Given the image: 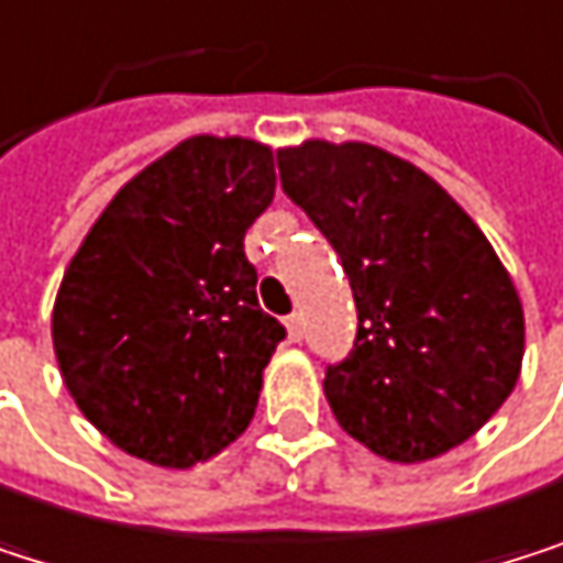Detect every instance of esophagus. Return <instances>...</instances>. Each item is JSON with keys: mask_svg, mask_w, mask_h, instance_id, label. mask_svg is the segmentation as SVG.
<instances>
[{"mask_svg": "<svg viewBox=\"0 0 563 563\" xmlns=\"http://www.w3.org/2000/svg\"><path fill=\"white\" fill-rule=\"evenodd\" d=\"M287 333H290L294 343L303 340V317H300V313H290V317H287Z\"/></svg>", "mask_w": 563, "mask_h": 563, "instance_id": "esophagus-1", "label": "esophagus"}]
</instances>
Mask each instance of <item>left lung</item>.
Masks as SVG:
<instances>
[{
    "instance_id": "8db88e82",
    "label": "left lung",
    "mask_w": 563,
    "mask_h": 563,
    "mask_svg": "<svg viewBox=\"0 0 563 563\" xmlns=\"http://www.w3.org/2000/svg\"><path fill=\"white\" fill-rule=\"evenodd\" d=\"M276 167L353 287L356 343L323 379L343 432L402 465L472 439L525 356L521 300L488 236L426 170L363 141H303Z\"/></svg>"
}]
</instances>
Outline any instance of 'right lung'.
<instances>
[{"instance_id":"1","label":"right lung","mask_w":563,"mask_h":563,"mask_svg":"<svg viewBox=\"0 0 563 563\" xmlns=\"http://www.w3.org/2000/svg\"><path fill=\"white\" fill-rule=\"evenodd\" d=\"M273 190L266 144L197 134L131 177L71 256L52 310L58 369L121 452L190 468L250 426L287 336L243 253Z\"/></svg>"}]
</instances>
